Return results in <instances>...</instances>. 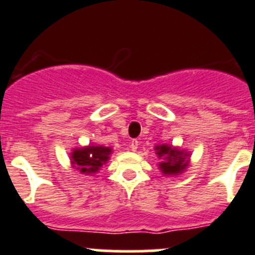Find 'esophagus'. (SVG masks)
Returning <instances> with one entry per match:
<instances>
[{
    "mask_svg": "<svg viewBox=\"0 0 255 255\" xmlns=\"http://www.w3.org/2000/svg\"><path fill=\"white\" fill-rule=\"evenodd\" d=\"M129 147H130V150H132V151H136L137 147H138V141H137V140H132V141H130Z\"/></svg>",
    "mask_w": 255,
    "mask_h": 255,
    "instance_id": "obj_1",
    "label": "esophagus"
}]
</instances>
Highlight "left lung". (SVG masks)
Returning <instances> with one entry per match:
<instances>
[{
    "mask_svg": "<svg viewBox=\"0 0 255 255\" xmlns=\"http://www.w3.org/2000/svg\"><path fill=\"white\" fill-rule=\"evenodd\" d=\"M156 154H158L159 159H163L160 161L161 172L164 174H173V173H180L186 168L185 163V156L182 151L176 149H172L170 146L161 145L156 146Z\"/></svg>",
    "mask_w": 255,
    "mask_h": 255,
    "instance_id": "1",
    "label": "left lung"
}]
</instances>
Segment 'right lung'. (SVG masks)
<instances>
[{
    "label": "right lung",
    "mask_w": 255,
    "mask_h": 255,
    "mask_svg": "<svg viewBox=\"0 0 255 255\" xmlns=\"http://www.w3.org/2000/svg\"><path fill=\"white\" fill-rule=\"evenodd\" d=\"M110 152L112 149L105 146H88L85 149H77L72 154V163L82 173H95L108 161Z\"/></svg>",
    "instance_id": "obj_1"
}]
</instances>
